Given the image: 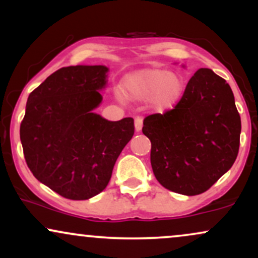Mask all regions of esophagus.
<instances>
[{
  "instance_id": "34e87169",
  "label": "esophagus",
  "mask_w": 258,
  "mask_h": 258,
  "mask_svg": "<svg viewBox=\"0 0 258 258\" xmlns=\"http://www.w3.org/2000/svg\"><path fill=\"white\" fill-rule=\"evenodd\" d=\"M135 127H136V131L139 132L143 127V117L142 116H137L135 119Z\"/></svg>"
}]
</instances>
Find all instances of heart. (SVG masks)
<instances>
[{
    "label": "heart",
    "instance_id": "b5f03b06",
    "mask_svg": "<svg viewBox=\"0 0 258 258\" xmlns=\"http://www.w3.org/2000/svg\"><path fill=\"white\" fill-rule=\"evenodd\" d=\"M132 93L142 98L154 96V104L158 109H170L178 102L183 93L182 76L162 69H149L136 74L130 79Z\"/></svg>",
    "mask_w": 258,
    "mask_h": 258
}]
</instances>
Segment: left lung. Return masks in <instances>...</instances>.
I'll return each mask as SVG.
<instances>
[{"mask_svg":"<svg viewBox=\"0 0 258 258\" xmlns=\"http://www.w3.org/2000/svg\"><path fill=\"white\" fill-rule=\"evenodd\" d=\"M156 179L184 195L206 191L233 166L241 121L230 86L211 69L191 76L173 109L143 121Z\"/></svg>","mask_w":258,"mask_h":258,"instance_id":"8db88e82","label":"left lung"}]
</instances>
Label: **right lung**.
<instances>
[{"instance_id":"add662e5","label":"right lung","mask_w":258,"mask_h":258,"mask_svg":"<svg viewBox=\"0 0 258 258\" xmlns=\"http://www.w3.org/2000/svg\"><path fill=\"white\" fill-rule=\"evenodd\" d=\"M108 68H61L29 94L20 141L36 178L70 200H86L108 185L120 153L135 135L132 117L108 121L102 102Z\"/></svg>"}]
</instances>
